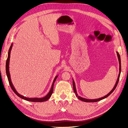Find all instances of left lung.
<instances>
[{
	"label": "left lung",
	"instance_id": "8db88e82",
	"mask_svg": "<svg viewBox=\"0 0 128 128\" xmlns=\"http://www.w3.org/2000/svg\"><path fill=\"white\" fill-rule=\"evenodd\" d=\"M117 55H118V61H119V64H120V68H119V74H118V80H117V81L116 82V84L115 85L114 87L112 89V90L110 91V93H108V94L106 95L105 96H103V97L102 98H99V99H86V98H83L82 97H81V96H78V94H77V91H76V87H75V82L74 81V80H72V84H73V89H74V92L75 93V94L77 98H78L80 100H82V101L83 102H99L100 101V100H101L102 99H104V98H106V97H107V96H109L112 92H113L114 90L115 89V88H116V86L118 84V80H119V78H120V74H121V58H120V54L118 52H117ZM73 80V79H72Z\"/></svg>",
	"mask_w": 128,
	"mask_h": 128
}]
</instances>
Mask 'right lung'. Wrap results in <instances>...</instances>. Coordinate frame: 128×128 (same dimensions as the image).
I'll use <instances>...</instances> for the list:
<instances>
[{"label": "right lung", "mask_w": 128, "mask_h": 128, "mask_svg": "<svg viewBox=\"0 0 128 128\" xmlns=\"http://www.w3.org/2000/svg\"><path fill=\"white\" fill-rule=\"evenodd\" d=\"M12 46H13V44H12L10 46V48L9 49V51H8V57H7V59L6 60V74H7V78H8V82L10 83V86L12 89V90L14 91V92L15 93V94H16L19 97L27 100V101H29V102H45L46 100H48L50 97H51V96L52 94L53 91V86H54V83L55 81L56 80V79L57 78V77L58 76H56L55 78L53 80V84L52 85V86H51V90H50V92L48 93V94L46 95L43 98H26V96H23L21 94H18V93L16 91V90H15V88L14 87L13 85L11 82V80H10V73L9 72V63H10V51H11V50L12 48Z\"/></svg>", "instance_id": "add662e5"}]
</instances>
